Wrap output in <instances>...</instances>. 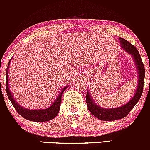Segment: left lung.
I'll use <instances>...</instances> for the list:
<instances>
[{
	"instance_id": "obj_1",
	"label": "left lung",
	"mask_w": 150,
	"mask_h": 150,
	"mask_svg": "<svg viewBox=\"0 0 150 150\" xmlns=\"http://www.w3.org/2000/svg\"><path fill=\"white\" fill-rule=\"evenodd\" d=\"M119 39L122 48L133 56L135 63H136V68H137L138 72H139V82H138L137 90H136L134 96L125 105L120 106V107L112 108V109H105V108L103 109V108H101L96 105L93 100V98H91V97H90L88 91H87V96H86L87 108H88L89 111L92 115H93L98 119L101 120L112 121L125 117L128 115L129 112L132 110V109L134 107L136 103L139 101L141 96H142V92H143L145 69L139 51L135 47L134 45L130 44L127 40L124 39L123 38H121V37Z\"/></svg>"
}]
</instances>
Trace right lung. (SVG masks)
Instances as JSON below:
<instances>
[{"label": "right lung", "mask_w": 150, "mask_h": 150, "mask_svg": "<svg viewBox=\"0 0 150 150\" xmlns=\"http://www.w3.org/2000/svg\"><path fill=\"white\" fill-rule=\"evenodd\" d=\"M10 62L11 60H9L8 64V67L6 69V93L7 96H8V99L10 100L11 103H12L14 109H16L17 112L21 115L25 119L28 120L33 121V122H46V121L51 120L54 119L58 114L59 111L60 109V102H61V96L64 90L67 88V87L63 88L61 90L59 96L54 100L53 104L49 108L44 109H35V110H30V109H25L23 106H20L17 102L15 101L14 98H13L12 95H11V92L9 91V88H8V66H9Z\"/></svg>", "instance_id": "add662e5"}]
</instances>
